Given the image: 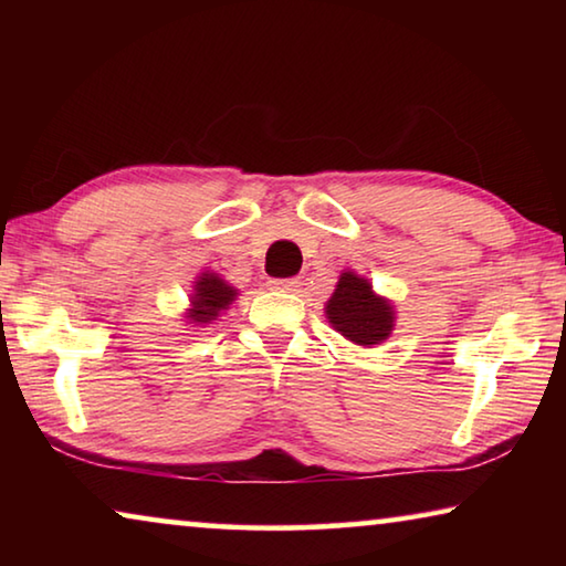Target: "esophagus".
<instances>
[{
    "label": "esophagus",
    "instance_id": "obj_1",
    "mask_svg": "<svg viewBox=\"0 0 566 566\" xmlns=\"http://www.w3.org/2000/svg\"><path fill=\"white\" fill-rule=\"evenodd\" d=\"M300 280H270V290L274 292H300Z\"/></svg>",
    "mask_w": 566,
    "mask_h": 566
}]
</instances>
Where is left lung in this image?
Here are the masks:
<instances>
[{
  "mask_svg": "<svg viewBox=\"0 0 566 566\" xmlns=\"http://www.w3.org/2000/svg\"><path fill=\"white\" fill-rule=\"evenodd\" d=\"M324 314L334 332H339L357 347H379L391 337L397 324L391 300L377 294L367 276L352 270L339 274L337 286L324 304Z\"/></svg>",
  "mask_w": 566,
  "mask_h": 566,
  "instance_id": "obj_1",
  "label": "left lung"
}]
</instances>
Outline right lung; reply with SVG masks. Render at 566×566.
I'll use <instances>...</instances> for the list:
<instances>
[{
	"mask_svg": "<svg viewBox=\"0 0 566 566\" xmlns=\"http://www.w3.org/2000/svg\"><path fill=\"white\" fill-rule=\"evenodd\" d=\"M237 296L239 290L229 284L222 274H217L212 270L199 272L195 284H191L185 319L189 327H207V324H212L219 314L232 306Z\"/></svg>",
	"mask_w": 566,
	"mask_h": 566,
	"instance_id": "add662e5",
	"label": "right lung"
}]
</instances>
